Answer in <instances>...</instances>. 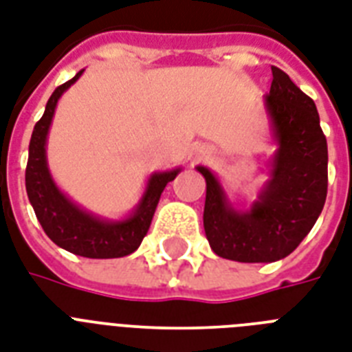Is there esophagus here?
Masks as SVG:
<instances>
[{
  "mask_svg": "<svg viewBox=\"0 0 352 352\" xmlns=\"http://www.w3.org/2000/svg\"><path fill=\"white\" fill-rule=\"evenodd\" d=\"M206 155H208V151H201V153H199V157H206Z\"/></svg>",
  "mask_w": 352,
  "mask_h": 352,
  "instance_id": "1",
  "label": "esophagus"
}]
</instances>
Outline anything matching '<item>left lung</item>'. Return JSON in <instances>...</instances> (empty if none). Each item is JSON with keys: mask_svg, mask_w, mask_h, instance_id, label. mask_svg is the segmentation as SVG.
Segmentation results:
<instances>
[{"mask_svg": "<svg viewBox=\"0 0 352 352\" xmlns=\"http://www.w3.org/2000/svg\"><path fill=\"white\" fill-rule=\"evenodd\" d=\"M265 109L278 149L250 210L234 208L214 171L197 166L206 181V239L217 256L232 261L272 263L289 256L312 230L327 197V138L316 104L272 67Z\"/></svg>", "mask_w": 352, "mask_h": 352, "instance_id": "1", "label": "left lung"}]
</instances>
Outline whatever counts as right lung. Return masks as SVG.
<instances>
[{"mask_svg":"<svg viewBox=\"0 0 352 352\" xmlns=\"http://www.w3.org/2000/svg\"><path fill=\"white\" fill-rule=\"evenodd\" d=\"M84 69L74 78L56 87L45 106V113L36 122L29 144V160L25 170V188L40 221L41 228L52 243L60 248L91 259H111L129 256L142 243L148 234L155 208L159 204L160 193L164 192L182 168L151 173L142 197L133 212L124 219H104L80 208L56 186L47 164V135L51 129L54 109L60 96L82 76Z\"/></svg>","mask_w":352,"mask_h":352,"instance_id":"obj_1","label":"right lung"}]
</instances>
